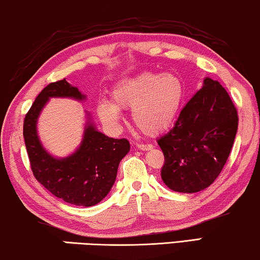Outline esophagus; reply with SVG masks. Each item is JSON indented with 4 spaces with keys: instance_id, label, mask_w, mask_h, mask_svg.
I'll return each instance as SVG.
<instances>
[{
    "instance_id": "obj_1",
    "label": "esophagus",
    "mask_w": 260,
    "mask_h": 260,
    "mask_svg": "<svg viewBox=\"0 0 260 260\" xmlns=\"http://www.w3.org/2000/svg\"><path fill=\"white\" fill-rule=\"evenodd\" d=\"M137 147L141 150H149L152 148V145H149V143H137Z\"/></svg>"
}]
</instances>
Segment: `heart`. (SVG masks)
Here are the masks:
<instances>
[{"label":"heart","mask_w":260,"mask_h":260,"mask_svg":"<svg viewBox=\"0 0 260 260\" xmlns=\"http://www.w3.org/2000/svg\"><path fill=\"white\" fill-rule=\"evenodd\" d=\"M184 97V83L176 74L142 73L115 85L113 103L101 101L98 113L103 121L114 127L120 121V109L133 110L135 126L145 134L154 135L175 121Z\"/></svg>","instance_id":"1"}]
</instances>
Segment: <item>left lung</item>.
I'll return each mask as SVG.
<instances>
[{
    "instance_id": "left-lung-1",
    "label": "left lung",
    "mask_w": 260,
    "mask_h": 260,
    "mask_svg": "<svg viewBox=\"0 0 260 260\" xmlns=\"http://www.w3.org/2000/svg\"><path fill=\"white\" fill-rule=\"evenodd\" d=\"M237 127V110L226 90L206 77L175 126L157 140L164 154V184L183 193L208 187L229 157Z\"/></svg>"
}]
</instances>
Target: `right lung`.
Instances as JSON below:
<instances>
[{"label": "right lung", "mask_w": 260, "mask_h": 260, "mask_svg": "<svg viewBox=\"0 0 260 260\" xmlns=\"http://www.w3.org/2000/svg\"><path fill=\"white\" fill-rule=\"evenodd\" d=\"M85 100L66 78L44 88L24 119L23 135L36 179L52 194L72 205L90 207L104 199L113 186L120 160L129 151L126 139H112L86 122L78 149L64 158H55L45 150L37 133L41 110L49 98Z\"/></svg>", "instance_id": "obj_1"}]
</instances>
